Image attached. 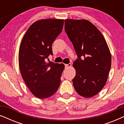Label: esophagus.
Here are the masks:
<instances>
[{"label": "esophagus", "instance_id": "obj_1", "mask_svg": "<svg viewBox=\"0 0 124 124\" xmlns=\"http://www.w3.org/2000/svg\"><path fill=\"white\" fill-rule=\"evenodd\" d=\"M71 65H72V64H71V63H69V64H65V68L70 67H71Z\"/></svg>", "mask_w": 124, "mask_h": 124}]
</instances>
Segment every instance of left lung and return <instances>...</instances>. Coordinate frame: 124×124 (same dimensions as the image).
Segmentation results:
<instances>
[{
  "label": "left lung",
  "instance_id": "1",
  "mask_svg": "<svg viewBox=\"0 0 124 124\" xmlns=\"http://www.w3.org/2000/svg\"><path fill=\"white\" fill-rule=\"evenodd\" d=\"M65 30L78 59L73 62L76 91L85 98L93 97L106 84L111 67V55L104 37L86 20H65Z\"/></svg>",
  "mask_w": 124,
  "mask_h": 124
}]
</instances>
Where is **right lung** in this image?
<instances>
[{
    "mask_svg": "<svg viewBox=\"0 0 124 124\" xmlns=\"http://www.w3.org/2000/svg\"><path fill=\"white\" fill-rule=\"evenodd\" d=\"M64 20L43 19L34 23L25 34L19 49L21 76L34 95L39 99L52 96L58 89L63 64L47 63L53 54L52 44L62 30Z\"/></svg>",
    "mask_w": 124,
    "mask_h": 124,
    "instance_id": "add662e5",
    "label": "right lung"
}]
</instances>
